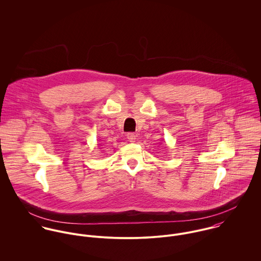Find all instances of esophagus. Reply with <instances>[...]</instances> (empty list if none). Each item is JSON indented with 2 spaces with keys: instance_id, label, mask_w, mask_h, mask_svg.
<instances>
[{
  "instance_id": "esophagus-1",
  "label": "esophagus",
  "mask_w": 261,
  "mask_h": 261,
  "mask_svg": "<svg viewBox=\"0 0 261 261\" xmlns=\"http://www.w3.org/2000/svg\"><path fill=\"white\" fill-rule=\"evenodd\" d=\"M126 138H127L128 142H130V143H134V142L136 141V135L133 134V133H128V134L126 135Z\"/></svg>"
}]
</instances>
